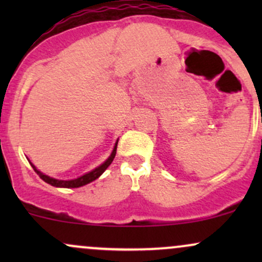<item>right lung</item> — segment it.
Returning <instances> with one entry per match:
<instances>
[{
  "label": "right lung",
  "instance_id": "1",
  "mask_svg": "<svg viewBox=\"0 0 262 262\" xmlns=\"http://www.w3.org/2000/svg\"><path fill=\"white\" fill-rule=\"evenodd\" d=\"M117 144H118V140L116 141V144H114V148L112 150V152H111V155L108 156V159L104 162H102L100 166H97L96 169H93L90 171V172H86L85 175L77 177V179H73V180H58V179H54V177H50L48 175H45V173L41 172V171H39L37 167L34 166V165L32 164L31 161H29V164L32 165L33 170L35 171V172L38 173L39 177H40L43 181H45L47 183H49V185L54 186V187H60V188H77V187H81V186H85L87 183L95 181L96 179H98L102 173L104 172V171L107 170V167L110 166L111 164H112L114 156H116V152H117Z\"/></svg>",
  "mask_w": 262,
  "mask_h": 262
}]
</instances>
